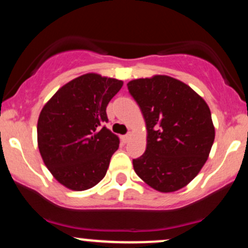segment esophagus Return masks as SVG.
<instances>
[{
  "label": "esophagus",
  "instance_id": "1",
  "mask_svg": "<svg viewBox=\"0 0 248 248\" xmlns=\"http://www.w3.org/2000/svg\"><path fill=\"white\" fill-rule=\"evenodd\" d=\"M130 139H132V134H127V135H124V136H121V140L124 142V143H127L128 141L130 140Z\"/></svg>",
  "mask_w": 248,
  "mask_h": 248
}]
</instances>
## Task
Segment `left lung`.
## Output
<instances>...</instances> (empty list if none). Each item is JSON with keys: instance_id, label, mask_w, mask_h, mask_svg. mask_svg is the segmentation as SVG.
Segmentation results:
<instances>
[{"instance_id": "obj_1", "label": "left lung", "mask_w": 248, "mask_h": 248, "mask_svg": "<svg viewBox=\"0 0 248 248\" xmlns=\"http://www.w3.org/2000/svg\"><path fill=\"white\" fill-rule=\"evenodd\" d=\"M147 126V148L133 160L136 175L160 192L186 186L209 157L215 126L207 104L186 82L164 75L130 80Z\"/></svg>"}]
</instances>
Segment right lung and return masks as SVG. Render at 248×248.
I'll list each match as a JSON object with an SVG mask.
<instances>
[{"label":"right lung","mask_w":248,"mask_h":248,"mask_svg":"<svg viewBox=\"0 0 248 248\" xmlns=\"http://www.w3.org/2000/svg\"><path fill=\"white\" fill-rule=\"evenodd\" d=\"M124 81L86 73L62 86L42 108L37 143L57 182L73 191L91 189L106 175L120 140L106 127V107Z\"/></svg>","instance_id":"right-lung-1"}]
</instances>
